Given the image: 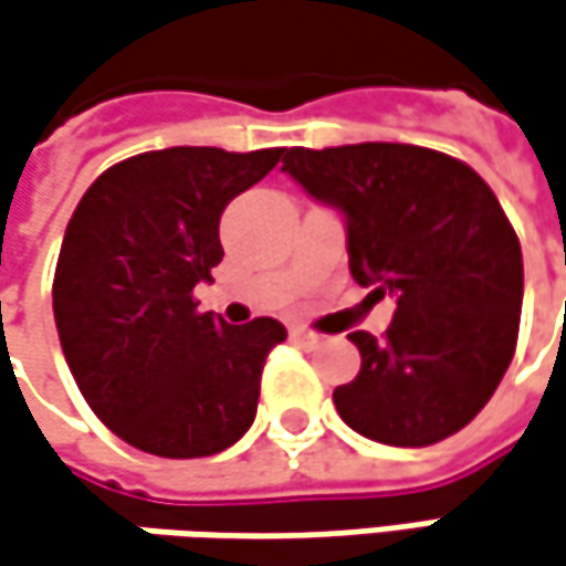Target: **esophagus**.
<instances>
[{
  "instance_id": "obj_1",
  "label": "esophagus",
  "mask_w": 566,
  "mask_h": 566,
  "mask_svg": "<svg viewBox=\"0 0 566 566\" xmlns=\"http://www.w3.org/2000/svg\"><path fill=\"white\" fill-rule=\"evenodd\" d=\"M291 339H294L297 346H304V349H316V346L323 343V336L314 333V329H307V326H294V329H291Z\"/></svg>"
}]
</instances>
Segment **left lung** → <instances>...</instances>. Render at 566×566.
Returning <instances> with one entry per match:
<instances>
[{"label":"left lung","mask_w":566,"mask_h":566,"mask_svg":"<svg viewBox=\"0 0 566 566\" xmlns=\"http://www.w3.org/2000/svg\"><path fill=\"white\" fill-rule=\"evenodd\" d=\"M284 172L346 214L349 272L397 297L381 339L358 329L355 381L333 403L355 432L422 449L464 429L513 361L522 250L481 176L413 144L284 150Z\"/></svg>","instance_id":"8db88e82"}]
</instances>
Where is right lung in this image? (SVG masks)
<instances>
[{
  "instance_id": "1",
  "label": "right lung",
  "mask_w": 566,
  "mask_h": 566,
  "mask_svg": "<svg viewBox=\"0 0 566 566\" xmlns=\"http://www.w3.org/2000/svg\"><path fill=\"white\" fill-rule=\"evenodd\" d=\"M284 147H169L88 185L53 272V319L85 403L117 439L159 458L230 449L255 419L279 319L198 311L195 284L223 259L220 214L275 169Z\"/></svg>"
}]
</instances>
